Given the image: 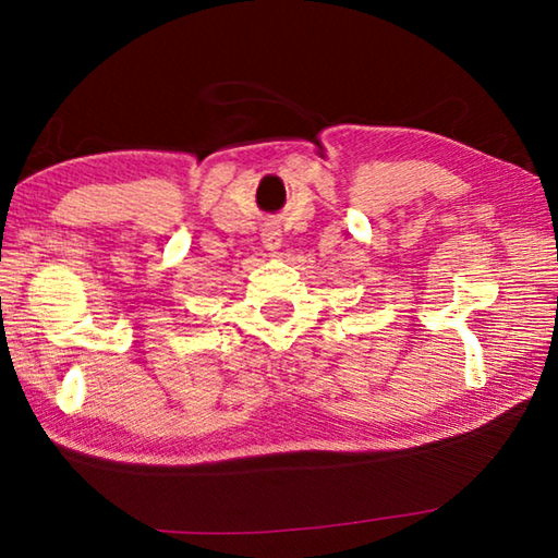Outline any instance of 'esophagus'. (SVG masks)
<instances>
[{"label":"esophagus","mask_w":558,"mask_h":558,"mask_svg":"<svg viewBox=\"0 0 558 558\" xmlns=\"http://www.w3.org/2000/svg\"><path fill=\"white\" fill-rule=\"evenodd\" d=\"M263 245H266L268 251H278L280 248V233L276 229H268L263 233Z\"/></svg>","instance_id":"1"}]
</instances>
